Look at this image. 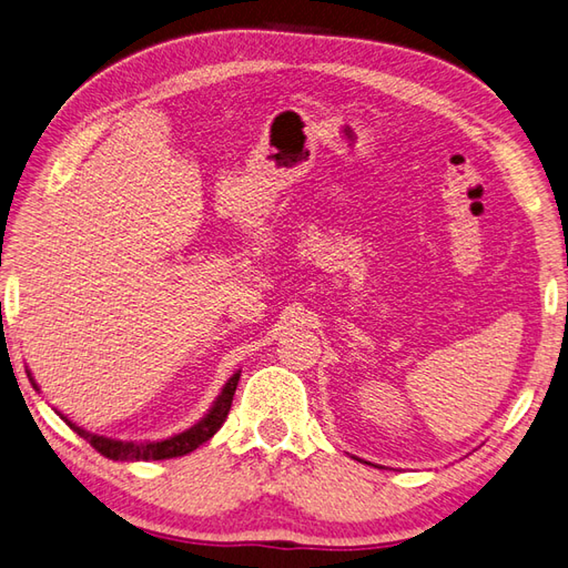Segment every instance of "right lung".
<instances>
[{"mask_svg":"<svg viewBox=\"0 0 568 568\" xmlns=\"http://www.w3.org/2000/svg\"><path fill=\"white\" fill-rule=\"evenodd\" d=\"M31 376V373H29ZM239 378H241V371L233 373V376L229 378V383L221 388V395L214 399L212 409L204 414V417L195 424L185 428L183 434H175L171 438H163V440H144V444H140V440H115V438H105V436H99V434H91L87 432V428H81L77 424L69 422L67 417H60L67 422L69 428H74V432L89 440V444L99 450L101 455H105V458L110 460H169V458H180V455H187L195 448H200L202 444H206L219 428L221 424L226 422L229 417V409H231V403H233V393H236V385H239ZM33 388H36V381L31 378Z\"/></svg>","mask_w":568,"mask_h":568,"instance_id":"1","label":"right lung"}]
</instances>
